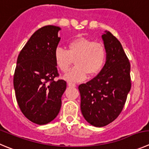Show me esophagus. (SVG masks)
<instances>
[{"label":"esophagus","mask_w":149,"mask_h":149,"mask_svg":"<svg viewBox=\"0 0 149 149\" xmlns=\"http://www.w3.org/2000/svg\"><path fill=\"white\" fill-rule=\"evenodd\" d=\"M68 86H70V87H75L76 86V84H75V83L70 82V81L68 82Z\"/></svg>","instance_id":"esophagus-1"}]
</instances>
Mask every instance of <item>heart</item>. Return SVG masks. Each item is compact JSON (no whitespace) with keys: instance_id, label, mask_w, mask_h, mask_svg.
Returning a JSON list of instances; mask_svg holds the SVG:
<instances>
[{"instance_id":"1","label":"heart","mask_w":149,"mask_h":149,"mask_svg":"<svg viewBox=\"0 0 149 149\" xmlns=\"http://www.w3.org/2000/svg\"><path fill=\"white\" fill-rule=\"evenodd\" d=\"M107 49L102 42L93 41L86 37H77L68 44V50L56 48L54 59L62 73L68 71L74 59L76 65L65 75L69 81H82L95 76L104 67L107 59Z\"/></svg>"}]
</instances>
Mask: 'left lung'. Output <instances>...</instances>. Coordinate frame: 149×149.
Masks as SVG:
<instances>
[{
    "instance_id": "left-lung-1",
    "label": "left lung",
    "mask_w": 149,
    "mask_h": 149,
    "mask_svg": "<svg viewBox=\"0 0 149 149\" xmlns=\"http://www.w3.org/2000/svg\"><path fill=\"white\" fill-rule=\"evenodd\" d=\"M102 39L107 53L106 63L95 78L79 86L81 113L96 127L107 126L118 117L132 86L130 62L120 42L109 31Z\"/></svg>"
}]
</instances>
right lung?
Instances as JSON below:
<instances>
[{
    "label": "right lung",
    "instance_id": "obj_1",
    "mask_svg": "<svg viewBox=\"0 0 149 149\" xmlns=\"http://www.w3.org/2000/svg\"><path fill=\"white\" fill-rule=\"evenodd\" d=\"M60 28L45 26L32 34L20 51L14 74V88L18 106L26 118L39 125L52 121L62 105L66 81L59 76L54 51Z\"/></svg>",
    "mask_w": 149,
    "mask_h": 149
}]
</instances>
